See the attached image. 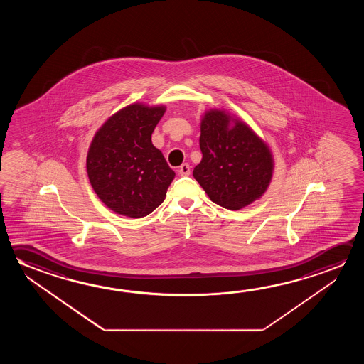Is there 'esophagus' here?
<instances>
[{
    "label": "esophagus",
    "mask_w": 364,
    "mask_h": 364,
    "mask_svg": "<svg viewBox=\"0 0 364 364\" xmlns=\"http://www.w3.org/2000/svg\"><path fill=\"white\" fill-rule=\"evenodd\" d=\"M180 175L181 176H188V175H191V166H189V164H183L181 166L179 167Z\"/></svg>",
    "instance_id": "34e87169"
}]
</instances>
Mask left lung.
Segmentation results:
<instances>
[{
  "mask_svg": "<svg viewBox=\"0 0 364 364\" xmlns=\"http://www.w3.org/2000/svg\"><path fill=\"white\" fill-rule=\"evenodd\" d=\"M202 161L193 176L212 202L241 209L262 197L273 175V156L249 125L213 109L200 123Z\"/></svg>",
  "mask_w": 364,
  "mask_h": 364,
  "instance_id": "8db88e82",
  "label": "left lung"
}]
</instances>
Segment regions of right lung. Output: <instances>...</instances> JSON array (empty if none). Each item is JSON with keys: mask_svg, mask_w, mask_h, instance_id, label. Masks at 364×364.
Returning a JSON list of instances; mask_svg holds the SVG:
<instances>
[{"mask_svg": "<svg viewBox=\"0 0 364 364\" xmlns=\"http://www.w3.org/2000/svg\"><path fill=\"white\" fill-rule=\"evenodd\" d=\"M166 107L131 104L112 115L90 144V183L107 208L141 218L166 197L175 173L151 141Z\"/></svg>", "mask_w": 364, "mask_h": 364, "instance_id": "1", "label": "right lung"}]
</instances>
